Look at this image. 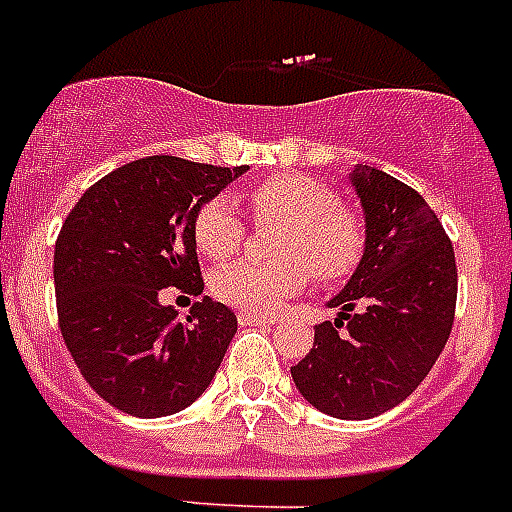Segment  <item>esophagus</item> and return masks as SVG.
I'll return each instance as SVG.
<instances>
[{
	"instance_id": "1",
	"label": "esophagus",
	"mask_w": 512,
	"mask_h": 512,
	"mask_svg": "<svg viewBox=\"0 0 512 512\" xmlns=\"http://www.w3.org/2000/svg\"><path fill=\"white\" fill-rule=\"evenodd\" d=\"M239 324L241 327H271L273 316H265V313H252V311H239Z\"/></svg>"
}]
</instances>
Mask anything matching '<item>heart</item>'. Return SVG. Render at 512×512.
Wrapping results in <instances>:
<instances>
[{
  "label": "heart",
  "instance_id": "obj_1",
  "mask_svg": "<svg viewBox=\"0 0 512 512\" xmlns=\"http://www.w3.org/2000/svg\"><path fill=\"white\" fill-rule=\"evenodd\" d=\"M255 223H279L273 260H239L215 271L212 292L223 303L252 313L279 311L281 303L316 279L337 284L356 271L366 252V220L342 204L324 180L279 172L247 191ZM193 241L209 260H228L241 249L247 228L225 196L204 201L191 223Z\"/></svg>",
  "mask_w": 512,
  "mask_h": 512
}]
</instances>
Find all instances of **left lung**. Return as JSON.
I'll return each mask as SVG.
<instances>
[{"label":"left lung","instance_id":"obj_1","mask_svg":"<svg viewBox=\"0 0 512 512\" xmlns=\"http://www.w3.org/2000/svg\"><path fill=\"white\" fill-rule=\"evenodd\" d=\"M366 215V252L316 327L311 353L292 366L319 412L369 420L412 396L452 335L457 263L428 201L388 172H353Z\"/></svg>","mask_w":512,"mask_h":512}]
</instances>
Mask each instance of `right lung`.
<instances>
[{
	"label": "right lung",
	"instance_id": "right-lung-1",
	"mask_svg": "<svg viewBox=\"0 0 512 512\" xmlns=\"http://www.w3.org/2000/svg\"><path fill=\"white\" fill-rule=\"evenodd\" d=\"M247 167L146 156L108 172L68 212L55 241L58 324L79 372L132 417H167L209 388L236 316L204 297L177 321L159 292L201 295L196 209Z\"/></svg>",
	"mask_w": 512,
	"mask_h": 512
}]
</instances>
